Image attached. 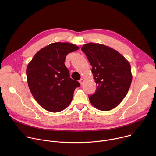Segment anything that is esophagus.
<instances>
[{
	"label": "esophagus",
	"instance_id": "34e87169",
	"mask_svg": "<svg viewBox=\"0 0 156 156\" xmlns=\"http://www.w3.org/2000/svg\"><path fill=\"white\" fill-rule=\"evenodd\" d=\"M80 84H81V85H83V84H84V79H83V78H81V79H80Z\"/></svg>",
	"mask_w": 156,
	"mask_h": 156
}]
</instances>
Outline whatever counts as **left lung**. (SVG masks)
<instances>
[{"mask_svg":"<svg viewBox=\"0 0 156 156\" xmlns=\"http://www.w3.org/2000/svg\"><path fill=\"white\" fill-rule=\"evenodd\" d=\"M81 51L92 66L96 92L89 96L96 108L108 111L116 107L126 96L132 81L129 62L118 51L104 44L90 42Z\"/></svg>","mask_w":156,"mask_h":156,"instance_id":"1","label":"left lung"}]
</instances>
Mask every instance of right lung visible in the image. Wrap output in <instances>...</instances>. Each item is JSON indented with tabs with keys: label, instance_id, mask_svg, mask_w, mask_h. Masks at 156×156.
Masks as SVG:
<instances>
[{
	"label": "right lung",
	"instance_id": "obj_1",
	"mask_svg": "<svg viewBox=\"0 0 156 156\" xmlns=\"http://www.w3.org/2000/svg\"><path fill=\"white\" fill-rule=\"evenodd\" d=\"M79 49L69 42H54L42 48L27 67L30 90L37 103L51 112H58L72 102L78 81L70 78L65 65L68 54Z\"/></svg>",
	"mask_w": 156,
	"mask_h": 156
}]
</instances>
